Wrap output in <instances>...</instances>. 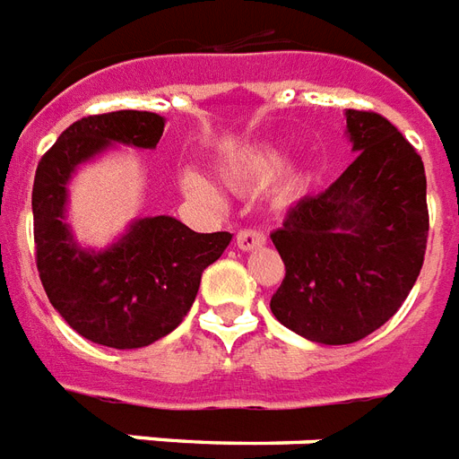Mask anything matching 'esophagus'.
Returning a JSON list of instances; mask_svg holds the SVG:
<instances>
[{
	"mask_svg": "<svg viewBox=\"0 0 459 459\" xmlns=\"http://www.w3.org/2000/svg\"><path fill=\"white\" fill-rule=\"evenodd\" d=\"M267 237L260 230H241L239 234H237V247L241 248V251H253V248H260L265 247Z\"/></svg>",
	"mask_w": 459,
	"mask_h": 459,
	"instance_id": "34e87169",
	"label": "esophagus"
}]
</instances>
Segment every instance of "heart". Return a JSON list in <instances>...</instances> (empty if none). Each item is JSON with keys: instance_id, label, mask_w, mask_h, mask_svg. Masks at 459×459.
<instances>
[{"instance_id": "1", "label": "heart", "mask_w": 459, "mask_h": 459, "mask_svg": "<svg viewBox=\"0 0 459 459\" xmlns=\"http://www.w3.org/2000/svg\"><path fill=\"white\" fill-rule=\"evenodd\" d=\"M281 168H284V153L273 146H251L222 163V179L227 185L239 186V189L258 186L277 178ZM179 186L186 199L201 204V206L220 208L225 204V194L220 192V186L194 168L179 175ZM303 186H306V172L293 166L281 172L280 182H277V194L281 199H293L303 192Z\"/></svg>"}]
</instances>
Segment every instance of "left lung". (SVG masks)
<instances>
[{"instance_id":"obj_1","label":"left lung","mask_w":459,"mask_h":459,"mask_svg":"<svg viewBox=\"0 0 459 459\" xmlns=\"http://www.w3.org/2000/svg\"><path fill=\"white\" fill-rule=\"evenodd\" d=\"M355 160L329 189L300 199L273 232L287 274L273 315L303 339L343 346L395 315L427 251L420 153L379 113L346 111Z\"/></svg>"}]
</instances>
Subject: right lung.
I'll return each mask as SVG.
<instances>
[{
  "mask_svg": "<svg viewBox=\"0 0 459 459\" xmlns=\"http://www.w3.org/2000/svg\"><path fill=\"white\" fill-rule=\"evenodd\" d=\"M166 118L149 111L90 116L61 132L32 185L35 248L42 287L80 336L101 346L144 348L189 313L201 274L232 234H199L170 215L137 218L106 248L82 247L65 222L68 186L80 166L116 146L156 149Z\"/></svg>",
  "mask_w": 459,
  "mask_h": 459,
  "instance_id": "add662e5",
  "label": "right lung"
}]
</instances>
